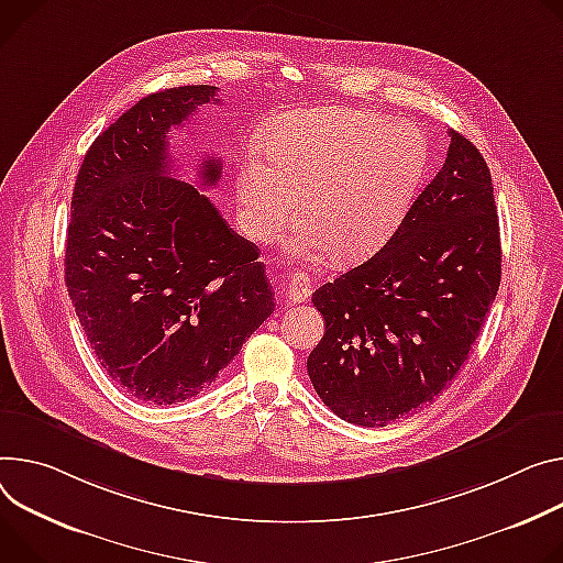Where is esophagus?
Segmentation results:
<instances>
[{"mask_svg":"<svg viewBox=\"0 0 563 563\" xmlns=\"http://www.w3.org/2000/svg\"><path fill=\"white\" fill-rule=\"evenodd\" d=\"M287 300L289 302H302L308 300L310 294H312V285H310V278L302 276V274H294L289 285H287Z\"/></svg>","mask_w":563,"mask_h":563,"instance_id":"34e87169","label":"esophagus"}]
</instances>
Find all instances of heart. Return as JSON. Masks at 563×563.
Returning <instances> with one entry per match:
<instances>
[{"instance_id": "obj_1", "label": "heart", "mask_w": 563, "mask_h": 563, "mask_svg": "<svg viewBox=\"0 0 563 563\" xmlns=\"http://www.w3.org/2000/svg\"><path fill=\"white\" fill-rule=\"evenodd\" d=\"M263 150L265 157L249 152L238 166L240 222L251 238L269 240L287 227L300 195L305 220L285 251L308 263L330 251L343 263L375 251L427 168L422 132L375 110L285 114L265 130Z\"/></svg>"}]
</instances>
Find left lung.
I'll return each mask as SVG.
<instances>
[{
    "mask_svg": "<svg viewBox=\"0 0 563 563\" xmlns=\"http://www.w3.org/2000/svg\"><path fill=\"white\" fill-rule=\"evenodd\" d=\"M446 159L393 238L364 265L312 294L325 334L308 356L334 416L386 427L457 375L500 285V233L489 168L449 130Z\"/></svg>",
    "mask_w": 563,
    "mask_h": 563,
    "instance_id": "1",
    "label": "left lung"
}]
</instances>
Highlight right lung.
<instances>
[{
  "label": "right lung",
  "instance_id": "1",
  "mask_svg": "<svg viewBox=\"0 0 563 563\" xmlns=\"http://www.w3.org/2000/svg\"><path fill=\"white\" fill-rule=\"evenodd\" d=\"M218 87L141 98L98 134L80 164L67 227L65 283L103 371L134 399L175 404L209 388L274 312L258 246L211 199L173 177L168 134ZM222 177L201 157V188Z\"/></svg>",
  "mask_w": 563,
  "mask_h": 563
}]
</instances>
